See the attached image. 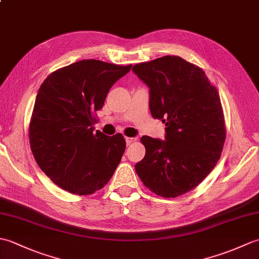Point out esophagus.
Here are the masks:
<instances>
[{
    "mask_svg": "<svg viewBox=\"0 0 259 259\" xmlns=\"http://www.w3.org/2000/svg\"><path fill=\"white\" fill-rule=\"evenodd\" d=\"M136 140H137L136 138H130V137H125V144H126V146H130Z\"/></svg>",
    "mask_w": 259,
    "mask_h": 259,
    "instance_id": "obj_1",
    "label": "esophagus"
}]
</instances>
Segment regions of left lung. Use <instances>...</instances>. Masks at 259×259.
Masks as SVG:
<instances>
[{
	"label": "left lung",
	"instance_id": "8db88e82",
	"mask_svg": "<svg viewBox=\"0 0 259 259\" xmlns=\"http://www.w3.org/2000/svg\"><path fill=\"white\" fill-rule=\"evenodd\" d=\"M149 88V108L166 125L164 140L144 136L146 156L136 163L142 183L175 198L194 189L221 158L226 129L221 98L202 69L176 56L136 64Z\"/></svg>",
	"mask_w": 259,
	"mask_h": 259
}]
</instances>
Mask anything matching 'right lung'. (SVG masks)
I'll use <instances>...</instances> for the list:
<instances>
[{"mask_svg": "<svg viewBox=\"0 0 259 259\" xmlns=\"http://www.w3.org/2000/svg\"><path fill=\"white\" fill-rule=\"evenodd\" d=\"M130 69L82 60L54 71L38 89L29 128L31 150L42 171L71 194L100 190L120 163L123 136H106L93 124L110 88Z\"/></svg>", "mask_w": 259, "mask_h": 259, "instance_id": "obj_1", "label": "right lung"}]
</instances>
